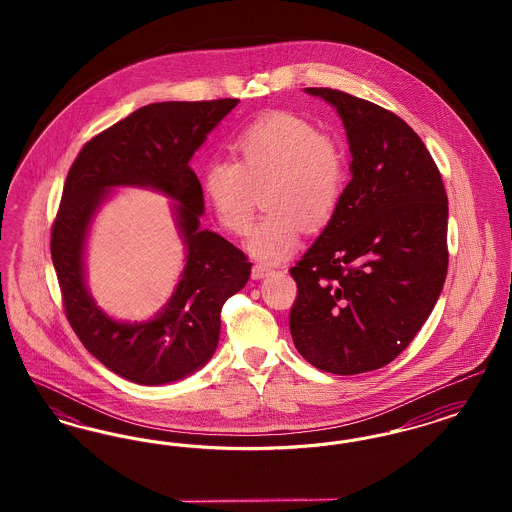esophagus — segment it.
Returning <instances> with one entry per match:
<instances>
[{"instance_id":"esophagus-1","label":"esophagus","mask_w":512,"mask_h":512,"mask_svg":"<svg viewBox=\"0 0 512 512\" xmlns=\"http://www.w3.org/2000/svg\"><path fill=\"white\" fill-rule=\"evenodd\" d=\"M268 272H270V268L265 267V265H253V268H251V276H253L255 280L265 278Z\"/></svg>"}]
</instances>
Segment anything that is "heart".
Instances as JSON below:
<instances>
[{
  "label": "heart",
  "instance_id": "1",
  "mask_svg": "<svg viewBox=\"0 0 512 512\" xmlns=\"http://www.w3.org/2000/svg\"><path fill=\"white\" fill-rule=\"evenodd\" d=\"M237 159L203 165L201 192L220 224L244 236L251 228L257 192L268 213L253 230L249 251L267 263L288 257L303 226L320 230L340 209L349 180L347 153L313 122L292 113H268L232 138Z\"/></svg>",
  "mask_w": 512,
  "mask_h": 512
}]
</instances>
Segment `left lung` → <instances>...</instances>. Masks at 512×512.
Here are the masks:
<instances>
[{
  "label": "left lung",
  "mask_w": 512,
  "mask_h": 512,
  "mask_svg": "<svg viewBox=\"0 0 512 512\" xmlns=\"http://www.w3.org/2000/svg\"><path fill=\"white\" fill-rule=\"evenodd\" d=\"M305 90L338 109L353 176L334 219L290 268V332L318 370L361 374L391 363L438 301L447 194L430 151L395 113L341 90Z\"/></svg>",
  "instance_id": "obj_1"
}]
</instances>
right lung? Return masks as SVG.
<instances>
[{
    "label": "right lung",
    "mask_w": 512,
    "mask_h": 512,
    "mask_svg": "<svg viewBox=\"0 0 512 512\" xmlns=\"http://www.w3.org/2000/svg\"><path fill=\"white\" fill-rule=\"evenodd\" d=\"M238 99L151 103L96 134L67 174L51 224V259L74 334L99 363L122 378L159 386L205 365L220 334V311L249 280L242 249L199 230L201 184L190 167L195 149ZM151 185L174 196L189 247L183 280L168 309L144 325H122L100 313L83 286V240L100 199L115 185Z\"/></svg>",
    "instance_id": "obj_1"
}]
</instances>
